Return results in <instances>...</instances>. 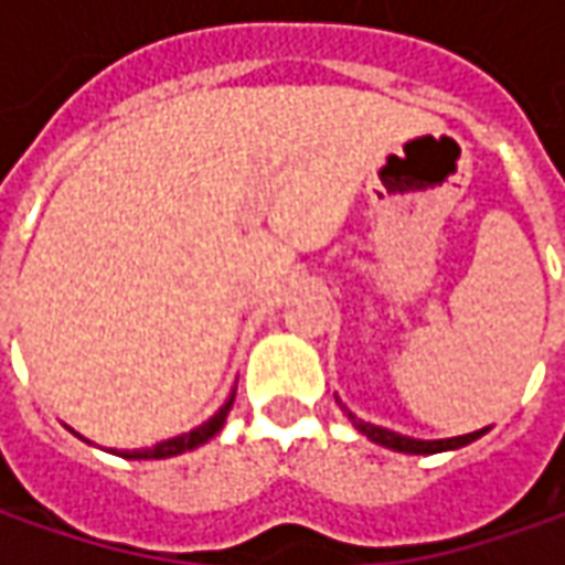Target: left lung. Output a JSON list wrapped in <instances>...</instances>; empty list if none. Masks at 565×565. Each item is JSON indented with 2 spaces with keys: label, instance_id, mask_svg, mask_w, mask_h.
<instances>
[{
  "label": "left lung",
  "instance_id": "1",
  "mask_svg": "<svg viewBox=\"0 0 565 565\" xmlns=\"http://www.w3.org/2000/svg\"><path fill=\"white\" fill-rule=\"evenodd\" d=\"M345 415H349V422L359 427L364 437H371L374 444L386 446V449H396V452H415V456H430V452H444V449H459V446L471 444V440H478L484 430H475V434H462V437H449V440H415V437H402L396 430H386V427H377V424H367L355 418L349 408H345Z\"/></svg>",
  "mask_w": 565,
  "mask_h": 565
}]
</instances>
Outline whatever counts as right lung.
I'll return each instance as SVG.
<instances>
[{"instance_id":"obj_1","label":"right lung","mask_w":565,"mask_h":565,"mask_svg":"<svg viewBox=\"0 0 565 565\" xmlns=\"http://www.w3.org/2000/svg\"><path fill=\"white\" fill-rule=\"evenodd\" d=\"M232 402H235V393L228 396L223 405H220V412L204 422L201 427H194V430H188L182 437H172V440H163V444L150 446V449H135V452H119L125 459H169V456H182L188 449H198L201 444H206L210 437H216L220 430H223V424H226L228 408H232Z\"/></svg>"}]
</instances>
